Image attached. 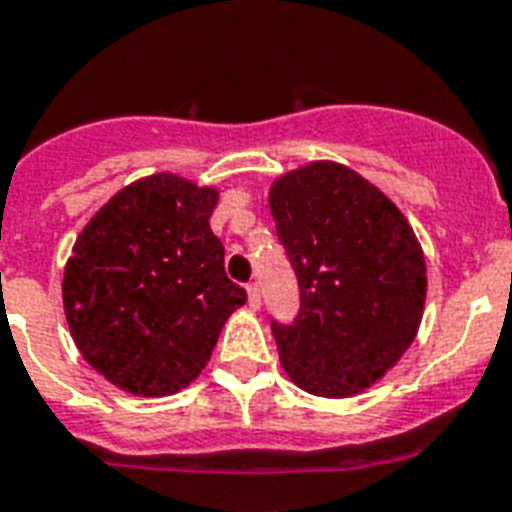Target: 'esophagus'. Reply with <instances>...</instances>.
Listing matches in <instances>:
<instances>
[{"label":"esophagus","instance_id":"obj_1","mask_svg":"<svg viewBox=\"0 0 512 512\" xmlns=\"http://www.w3.org/2000/svg\"><path fill=\"white\" fill-rule=\"evenodd\" d=\"M247 296H249V307L252 309L260 307V286H257V283H247Z\"/></svg>","mask_w":512,"mask_h":512}]
</instances>
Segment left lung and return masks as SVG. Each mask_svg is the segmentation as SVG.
Here are the masks:
<instances>
[{
	"label": "left lung",
	"mask_w": 512,
	"mask_h": 512,
	"mask_svg": "<svg viewBox=\"0 0 512 512\" xmlns=\"http://www.w3.org/2000/svg\"><path fill=\"white\" fill-rule=\"evenodd\" d=\"M270 213L299 281L294 322L270 320L286 375L322 398L380 380L414 341L427 296L422 247L364 176L315 161L270 187Z\"/></svg>",
	"instance_id": "left-lung-1"
}]
</instances>
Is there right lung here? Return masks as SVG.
Wrapping results in <instances>:
<instances>
[{"label": "right lung", "instance_id": "right-lung-1", "mask_svg": "<svg viewBox=\"0 0 512 512\" xmlns=\"http://www.w3.org/2000/svg\"><path fill=\"white\" fill-rule=\"evenodd\" d=\"M216 203L213 187L153 174L117 192L77 236L64 315L85 362L117 388L143 398L187 388L247 302L210 231Z\"/></svg>", "mask_w": 512, "mask_h": 512}]
</instances>
